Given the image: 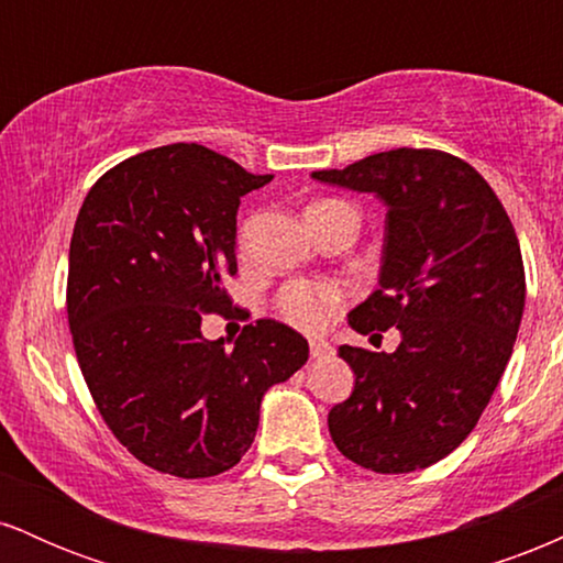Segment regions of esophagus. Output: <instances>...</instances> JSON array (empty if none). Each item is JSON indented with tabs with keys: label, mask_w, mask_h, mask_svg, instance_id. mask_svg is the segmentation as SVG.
Wrapping results in <instances>:
<instances>
[{
	"label": "esophagus",
	"mask_w": 563,
	"mask_h": 563,
	"mask_svg": "<svg viewBox=\"0 0 563 563\" xmlns=\"http://www.w3.org/2000/svg\"><path fill=\"white\" fill-rule=\"evenodd\" d=\"M333 352V346L328 344V341H322V339H312L309 341V354H312L314 360H322V357H328V354Z\"/></svg>",
	"instance_id": "esophagus-1"
}]
</instances>
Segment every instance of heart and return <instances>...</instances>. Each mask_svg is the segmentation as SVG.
I'll list each match as a JSON object with an SVG mask.
<instances>
[{
    "mask_svg": "<svg viewBox=\"0 0 563 563\" xmlns=\"http://www.w3.org/2000/svg\"><path fill=\"white\" fill-rule=\"evenodd\" d=\"M341 307V290L331 283H290L280 296V312L301 331H322Z\"/></svg>",
    "mask_w": 563,
    "mask_h": 563,
    "instance_id": "1",
    "label": "heart"
}]
</instances>
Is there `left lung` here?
Listing matches in <instances>:
<instances>
[{
	"label": "left lung",
	"mask_w": 563,
	"mask_h": 563,
	"mask_svg": "<svg viewBox=\"0 0 563 563\" xmlns=\"http://www.w3.org/2000/svg\"><path fill=\"white\" fill-rule=\"evenodd\" d=\"M312 177L386 206L378 288L349 325L402 335L394 352L339 346L354 389L328 429L376 474L426 468L474 431L514 352L527 296L514 224L482 174L442 151L397 147Z\"/></svg>",
	"instance_id": "8db88e82"
}]
</instances>
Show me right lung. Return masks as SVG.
<instances>
[{"mask_svg": "<svg viewBox=\"0 0 563 563\" xmlns=\"http://www.w3.org/2000/svg\"><path fill=\"white\" fill-rule=\"evenodd\" d=\"M273 174L177 142L97 179L68 251V325L92 399L145 466L217 476L249 452L262 397L307 363L309 344L275 320L232 349L200 333V312L230 303L238 206Z\"/></svg>", "mask_w": 563, "mask_h": 563, "instance_id": "1", "label": "right lung"}]
</instances>
